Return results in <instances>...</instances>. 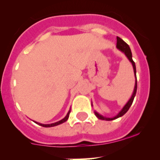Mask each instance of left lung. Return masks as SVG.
Listing matches in <instances>:
<instances>
[{
	"label": "left lung",
	"mask_w": 160,
	"mask_h": 160,
	"mask_svg": "<svg viewBox=\"0 0 160 160\" xmlns=\"http://www.w3.org/2000/svg\"><path fill=\"white\" fill-rule=\"evenodd\" d=\"M116 39H117V43H116V48H117V49H119L120 51L123 52V53H125V56L127 57V58L128 59V60L132 62V66H133V69H134V77H135V84H134V88L133 94H132L131 98L128 100V101L127 102L126 104L124 106L123 108L119 111V113L116 115V116H115L114 117H112V118L106 117V116H102V115H100L98 113V112H97L96 111H94L95 116H96L98 119H101V120H106V121H111V120H114L116 119H118V118L121 117V116H122L123 115H125V113H126L127 111L128 110L129 108H130V107L132 106V103H133L134 98V97H135L136 92H137V77H136V66H135V63H134L133 60H132V51H131V49H130V48H129L128 44H126V43H125V41L122 40V39L120 38L119 37L116 38ZM91 106H92V103H91Z\"/></svg>",
	"instance_id": "left-lung-1"
}]
</instances>
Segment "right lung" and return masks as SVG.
Segmentation results:
<instances>
[{"instance_id": "1", "label": "right lung", "mask_w": 160, "mask_h": 160, "mask_svg": "<svg viewBox=\"0 0 160 160\" xmlns=\"http://www.w3.org/2000/svg\"><path fill=\"white\" fill-rule=\"evenodd\" d=\"M70 111H71V109H69V112H68V113L66 114V116H65V117L63 118L62 119L60 120V121L57 122H54V123H52V124H41V123H39L38 122H35V123L38 124V125H41V126H43V127H45V128H49V127H53V126H57V125H60V124L65 122L67 121V119H69V113H70Z\"/></svg>"}]
</instances>
